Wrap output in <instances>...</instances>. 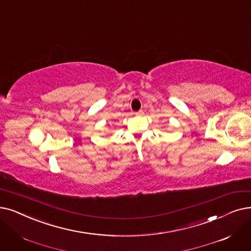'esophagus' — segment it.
Wrapping results in <instances>:
<instances>
[{"mask_svg": "<svg viewBox=\"0 0 251 251\" xmlns=\"http://www.w3.org/2000/svg\"><path fill=\"white\" fill-rule=\"evenodd\" d=\"M135 115H136V116H143V115H144V112H143V111H139V112L135 113Z\"/></svg>", "mask_w": 251, "mask_h": 251, "instance_id": "esophagus-1", "label": "esophagus"}]
</instances>
